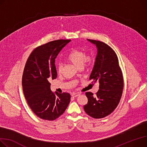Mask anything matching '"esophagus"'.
I'll return each mask as SVG.
<instances>
[{
    "mask_svg": "<svg viewBox=\"0 0 147 147\" xmlns=\"http://www.w3.org/2000/svg\"><path fill=\"white\" fill-rule=\"evenodd\" d=\"M79 95H80V93H73L71 94V96H72L73 97H77V96H79Z\"/></svg>",
    "mask_w": 147,
    "mask_h": 147,
    "instance_id": "obj_1",
    "label": "esophagus"
}]
</instances>
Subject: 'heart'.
I'll return each instance as SVG.
<instances>
[{
	"mask_svg": "<svg viewBox=\"0 0 147 147\" xmlns=\"http://www.w3.org/2000/svg\"><path fill=\"white\" fill-rule=\"evenodd\" d=\"M68 60L71 61L74 65L78 68L83 67L84 64H90L93 61V58L91 55H86V53L80 50L74 49L71 50L67 57ZM63 69V65L60 63L57 67L58 73H61Z\"/></svg>",
	"mask_w": 147,
	"mask_h": 147,
	"instance_id": "b5f03b06",
	"label": "heart"
}]
</instances>
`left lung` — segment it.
I'll use <instances>...</instances> for the list:
<instances>
[{
    "mask_svg": "<svg viewBox=\"0 0 147 147\" xmlns=\"http://www.w3.org/2000/svg\"><path fill=\"white\" fill-rule=\"evenodd\" d=\"M87 41L96 45L97 55L89 80L99 83L95 96L85 93L88 99L84 106L85 112L93 118L99 119L110 115L118 105L123 89V80L118 57L106 44L93 40Z\"/></svg>",
    "mask_w": 147,
    "mask_h": 147,
    "instance_id": "left-lung-1",
    "label": "left lung"
}]
</instances>
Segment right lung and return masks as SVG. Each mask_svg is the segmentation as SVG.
<instances>
[{
	"instance_id": "add662e5",
	"label": "right lung",
	"mask_w": 147,
	"mask_h": 147,
	"mask_svg": "<svg viewBox=\"0 0 147 147\" xmlns=\"http://www.w3.org/2000/svg\"><path fill=\"white\" fill-rule=\"evenodd\" d=\"M70 41L58 40L38 47L26 61L22 80L23 92L29 106L41 119H56L70 103V94L52 92L49 81L57 78L55 58Z\"/></svg>"
}]
</instances>
